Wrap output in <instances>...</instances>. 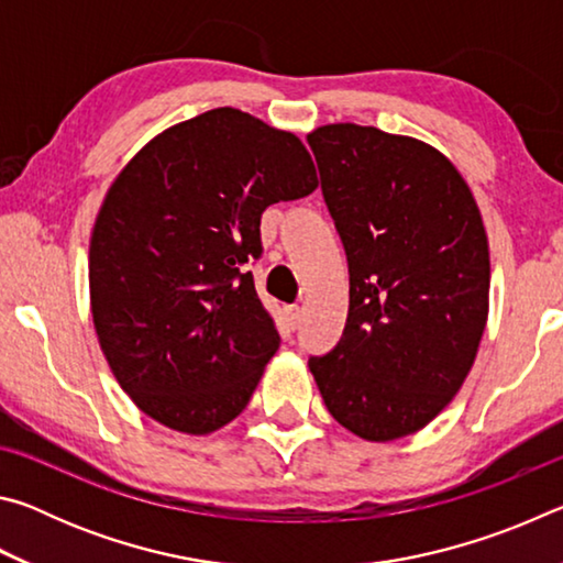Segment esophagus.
Masks as SVG:
<instances>
[{
    "label": "esophagus",
    "instance_id": "1",
    "mask_svg": "<svg viewBox=\"0 0 563 563\" xmlns=\"http://www.w3.org/2000/svg\"><path fill=\"white\" fill-rule=\"evenodd\" d=\"M300 316H302V310L298 308V305H290V308H285V318H288V322H290L292 328L300 322Z\"/></svg>",
    "mask_w": 563,
    "mask_h": 563
}]
</instances>
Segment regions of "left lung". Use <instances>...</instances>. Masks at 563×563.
I'll return each instance as SVG.
<instances>
[{
	"label": "left lung",
	"instance_id": "8db88e82",
	"mask_svg": "<svg viewBox=\"0 0 563 563\" xmlns=\"http://www.w3.org/2000/svg\"><path fill=\"white\" fill-rule=\"evenodd\" d=\"M347 253L342 338L310 357L328 412L367 442L422 430L460 393L489 316V241L442 151L357 123L308 133Z\"/></svg>",
	"mask_w": 563,
	"mask_h": 563
}]
</instances>
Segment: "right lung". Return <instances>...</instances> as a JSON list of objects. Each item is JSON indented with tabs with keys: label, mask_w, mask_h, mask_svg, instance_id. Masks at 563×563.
I'll use <instances>...</instances> for the list:
<instances>
[{
	"label": "right lung",
	"mask_w": 563,
	"mask_h": 563,
	"mask_svg": "<svg viewBox=\"0 0 563 563\" xmlns=\"http://www.w3.org/2000/svg\"><path fill=\"white\" fill-rule=\"evenodd\" d=\"M316 188L295 133L231 107L161 131L121 168L93 221L89 300L141 412L194 437L243 412L280 345L245 263L265 208Z\"/></svg>",
	"instance_id": "add662e5"
}]
</instances>
